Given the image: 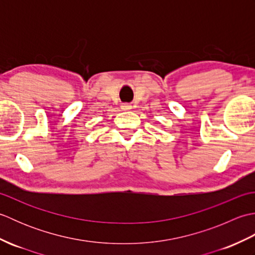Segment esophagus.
<instances>
[{
  "instance_id": "34e87169",
  "label": "esophagus",
  "mask_w": 255,
  "mask_h": 255,
  "mask_svg": "<svg viewBox=\"0 0 255 255\" xmlns=\"http://www.w3.org/2000/svg\"><path fill=\"white\" fill-rule=\"evenodd\" d=\"M122 110L123 111H129V110H131V105L130 104H128V103H124V104H122Z\"/></svg>"
}]
</instances>
